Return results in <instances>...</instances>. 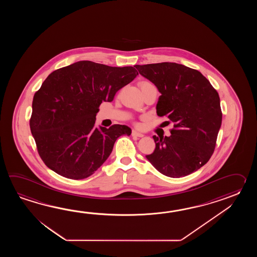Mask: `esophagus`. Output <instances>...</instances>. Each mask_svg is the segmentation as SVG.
Listing matches in <instances>:
<instances>
[{"mask_svg": "<svg viewBox=\"0 0 257 257\" xmlns=\"http://www.w3.org/2000/svg\"><path fill=\"white\" fill-rule=\"evenodd\" d=\"M131 135L133 137H137V138H142V137L144 136L142 133H140V132H138V131H132Z\"/></svg>", "mask_w": 257, "mask_h": 257, "instance_id": "esophagus-1", "label": "esophagus"}]
</instances>
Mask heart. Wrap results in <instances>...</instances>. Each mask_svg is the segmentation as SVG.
Wrapping results in <instances>:
<instances>
[{
	"instance_id": "1",
	"label": "heart",
	"mask_w": 257,
	"mask_h": 257,
	"mask_svg": "<svg viewBox=\"0 0 257 257\" xmlns=\"http://www.w3.org/2000/svg\"><path fill=\"white\" fill-rule=\"evenodd\" d=\"M148 84H152V83L148 82H142V83H141V86H142V85H148Z\"/></svg>"
}]
</instances>
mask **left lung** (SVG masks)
<instances>
[{
  "label": "left lung",
  "mask_w": 257,
  "mask_h": 257,
  "mask_svg": "<svg viewBox=\"0 0 257 257\" xmlns=\"http://www.w3.org/2000/svg\"><path fill=\"white\" fill-rule=\"evenodd\" d=\"M135 67L162 94L157 115H166L175 127L169 137L153 136L156 147L146 158L166 176L190 175L207 164L213 153L222 121L218 93L201 72L182 64Z\"/></svg>",
  "instance_id": "obj_1"
}]
</instances>
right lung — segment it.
<instances>
[{"label":"right lung","mask_w":257,"mask_h":257,"mask_svg":"<svg viewBox=\"0 0 257 257\" xmlns=\"http://www.w3.org/2000/svg\"><path fill=\"white\" fill-rule=\"evenodd\" d=\"M138 75L134 67L78 61L49 74L35 93L30 128L49 169L70 179L93 175L109 157L115 141L131 134L125 125L95 126L99 105Z\"/></svg>","instance_id":"right-lung-1"}]
</instances>
